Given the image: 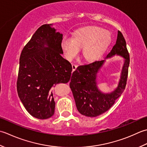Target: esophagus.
Masks as SVG:
<instances>
[{
    "instance_id": "obj_1",
    "label": "esophagus",
    "mask_w": 147,
    "mask_h": 147,
    "mask_svg": "<svg viewBox=\"0 0 147 147\" xmlns=\"http://www.w3.org/2000/svg\"><path fill=\"white\" fill-rule=\"evenodd\" d=\"M71 66H72V70H73V71H75V70H76V68H77V65H76V64H72V65H71Z\"/></svg>"
}]
</instances>
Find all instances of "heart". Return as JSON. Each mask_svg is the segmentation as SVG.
<instances>
[{"label": "heart", "mask_w": 147, "mask_h": 147, "mask_svg": "<svg viewBox=\"0 0 147 147\" xmlns=\"http://www.w3.org/2000/svg\"><path fill=\"white\" fill-rule=\"evenodd\" d=\"M111 42L110 33L96 26L82 28L74 33L73 38L65 37L61 42V48L68 61L76 58L82 50L86 61H94L103 55Z\"/></svg>", "instance_id": "obj_1"}]
</instances>
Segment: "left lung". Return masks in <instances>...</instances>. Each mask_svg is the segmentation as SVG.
Returning <instances> with one entry per match:
<instances>
[{
	"label": "left lung",
	"mask_w": 147,
	"mask_h": 147,
	"mask_svg": "<svg viewBox=\"0 0 147 147\" xmlns=\"http://www.w3.org/2000/svg\"><path fill=\"white\" fill-rule=\"evenodd\" d=\"M117 55L123 57L125 62L122 68L119 86L110 94H104L96 86V75L105 60L95 61L89 64L80 65L72 73L70 87L77 109L82 115L96 117L107 112L122 94L127 84L129 54L122 33L118 30L116 44L107 58Z\"/></svg>",
	"instance_id": "8db88e82"
}]
</instances>
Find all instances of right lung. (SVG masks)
I'll list each match as a JSON object with an SVG mask.
<instances>
[{"label":"right lung","mask_w":147,"mask_h":147,"mask_svg":"<svg viewBox=\"0 0 147 147\" xmlns=\"http://www.w3.org/2000/svg\"><path fill=\"white\" fill-rule=\"evenodd\" d=\"M51 25L40 26L23 47L16 83L24 107L30 114L39 119L54 115L53 87L67 83L72 71L70 63L61 56L63 35Z\"/></svg>","instance_id":"obj_1"}]
</instances>
